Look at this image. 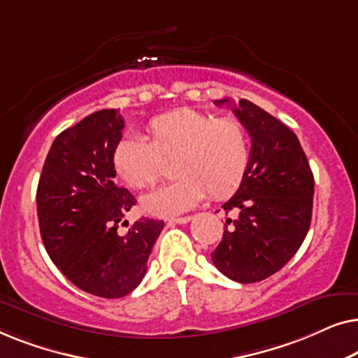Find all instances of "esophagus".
<instances>
[{
    "mask_svg": "<svg viewBox=\"0 0 358 358\" xmlns=\"http://www.w3.org/2000/svg\"><path fill=\"white\" fill-rule=\"evenodd\" d=\"M192 217H178V218H171L169 223H176V224H184V223H189Z\"/></svg>",
    "mask_w": 358,
    "mask_h": 358,
    "instance_id": "1",
    "label": "esophagus"
}]
</instances>
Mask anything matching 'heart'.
Listing matches in <instances>:
<instances>
[{"mask_svg": "<svg viewBox=\"0 0 358 358\" xmlns=\"http://www.w3.org/2000/svg\"><path fill=\"white\" fill-rule=\"evenodd\" d=\"M150 140L127 135L117 141L112 163L134 189L151 187L163 174V161H174L178 180L150 192L143 207L158 217L192 208L207 192L212 199L234 194L246 176L249 138L234 119H217L200 110L180 109L148 124Z\"/></svg>", "mask_w": 358, "mask_h": 358, "instance_id": "obj_1", "label": "heart"}]
</instances>
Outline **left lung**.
Listing matches in <instances>:
<instances>
[{
  "label": "left lung",
  "instance_id": "8db88e82",
  "mask_svg": "<svg viewBox=\"0 0 358 358\" xmlns=\"http://www.w3.org/2000/svg\"><path fill=\"white\" fill-rule=\"evenodd\" d=\"M229 104V99L215 102ZM251 136L246 176L223 203L222 243L212 252L215 267L239 283L261 282L280 271L305 241L311 223L315 178L296 135L251 101L233 107Z\"/></svg>",
  "mask_w": 358,
  "mask_h": 358
}]
</instances>
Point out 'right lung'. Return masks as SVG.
I'll list each match as a JSON object with an SVG mask.
<instances>
[{
	"label": "right lung",
	"instance_id": "add662e5",
	"mask_svg": "<svg viewBox=\"0 0 358 358\" xmlns=\"http://www.w3.org/2000/svg\"><path fill=\"white\" fill-rule=\"evenodd\" d=\"M124 119L97 110L57 136L37 185V217L48 256L71 283L101 298L134 292L164 222L140 218L125 234L119 223L136 203L115 184L112 153ZM129 227V222H124Z\"/></svg>",
	"mask_w": 358,
	"mask_h": 358
}]
</instances>
